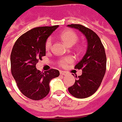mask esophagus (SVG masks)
<instances>
[{
    "instance_id": "esophagus-1",
    "label": "esophagus",
    "mask_w": 122,
    "mask_h": 122,
    "mask_svg": "<svg viewBox=\"0 0 122 122\" xmlns=\"http://www.w3.org/2000/svg\"><path fill=\"white\" fill-rule=\"evenodd\" d=\"M60 75H62V76H66V75L68 74L67 72L64 71H60Z\"/></svg>"
}]
</instances>
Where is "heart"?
<instances>
[{
    "label": "heart",
    "instance_id": "obj_1",
    "mask_svg": "<svg viewBox=\"0 0 122 122\" xmlns=\"http://www.w3.org/2000/svg\"><path fill=\"white\" fill-rule=\"evenodd\" d=\"M60 38L61 39V40L63 43H64V45L67 46H72L74 45L77 41L78 40V36L75 32L70 30V29H66L64 31H63L60 35ZM52 39L51 38H49L45 43V49L46 50H49L51 46ZM77 51L78 52H81L82 50V47L81 46H77ZM71 61V58L70 57H66L63 58L59 61V64L60 66H65L68 63L70 62Z\"/></svg>",
    "mask_w": 122,
    "mask_h": 122
}]
</instances>
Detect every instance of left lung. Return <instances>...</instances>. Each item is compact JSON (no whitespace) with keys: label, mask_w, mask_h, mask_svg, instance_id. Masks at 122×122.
I'll list each match as a JSON object with an SVG mask.
<instances>
[{"label":"left lung","mask_w":122,"mask_h":122,"mask_svg":"<svg viewBox=\"0 0 122 122\" xmlns=\"http://www.w3.org/2000/svg\"><path fill=\"white\" fill-rule=\"evenodd\" d=\"M67 26L81 32L87 43L85 54L75 67L81 69L82 74L76 76L75 83L68 88V91L76 98H87L97 91L104 76L107 67L105 50L100 38L91 29L79 24Z\"/></svg>","instance_id":"1"}]
</instances>
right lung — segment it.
<instances>
[{
	"instance_id": "obj_1",
	"label": "right lung",
	"mask_w": 122,
	"mask_h": 122,
	"mask_svg": "<svg viewBox=\"0 0 122 122\" xmlns=\"http://www.w3.org/2000/svg\"><path fill=\"white\" fill-rule=\"evenodd\" d=\"M58 25L39 27L29 30L16 41L10 55L11 72L21 93L32 100H41L49 93V83L59 76L54 69L41 72L36 68L45 56L47 39Z\"/></svg>"
}]
</instances>
